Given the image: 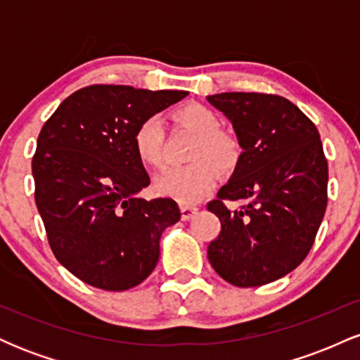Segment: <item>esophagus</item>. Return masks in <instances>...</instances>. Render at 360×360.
<instances>
[{"label":"esophagus","mask_w":360,"mask_h":360,"mask_svg":"<svg viewBox=\"0 0 360 360\" xmlns=\"http://www.w3.org/2000/svg\"><path fill=\"white\" fill-rule=\"evenodd\" d=\"M196 212H198L196 206L181 205V218H183V220H189V218H193Z\"/></svg>","instance_id":"34e87169"}]
</instances>
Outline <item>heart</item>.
Here are the masks:
<instances>
[{"label":"heart","instance_id":"b5f03b06","mask_svg":"<svg viewBox=\"0 0 360 360\" xmlns=\"http://www.w3.org/2000/svg\"><path fill=\"white\" fill-rule=\"evenodd\" d=\"M176 127L191 131L194 142L188 157L191 162L171 167L155 179V191L179 203L191 205L212 191L217 181L213 167L221 174H229L238 166L242 148L230 131L221 130V120L210 106L189 103L171 113ZM166 134L159 118L148 117L135 127L131 135L134 152L146 167L159 169L164 164Z\"/></svg>","mask_w":360,"mask_h":360}]
</instances>
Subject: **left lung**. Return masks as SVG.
I'll return each instance as SVG.
<instances>
[{"mask_svg": "<svg viewBox=\"0 0 360 360\" xmlns=\"http://www.w3.org/2000/svg\"><path fill=\"white\" fill-rule=\"evenodd\" d=\"M229 117L243 148L232 179L206 208L221 230L208 245L218 276L264 286L303 262L326 210L328 164L315 123L286 98L266 93L208 96ZM246 201L230 210L225 200Z\"/></svg>", "mask_w": 360, "mask_h": 360, "instance_id": "1", "label": "left lung"}]
</instances>
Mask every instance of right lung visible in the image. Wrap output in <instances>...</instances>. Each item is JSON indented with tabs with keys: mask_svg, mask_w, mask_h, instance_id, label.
Masks as SVG:
<instances>
[{
	"mask_svg": "<svg viewBox=\"0 0 360 360\" xmlns=\"http://www.w3.org/2000/svg\"><path fill=\"white\" fill-rule=\"evenodd\" d=\"M184 96L188 91L91 84L65 98L40 130L35 203L53 255L82 283L125 291L154 271L160 233L181 212L171 198L137 196L150 179L131 135Z\"/></svg>",
	"mask_w": 360,
	"mask_h": 360,
	"instance_id": "obj_1",
	"label": "right lung"
}]
</instances>
